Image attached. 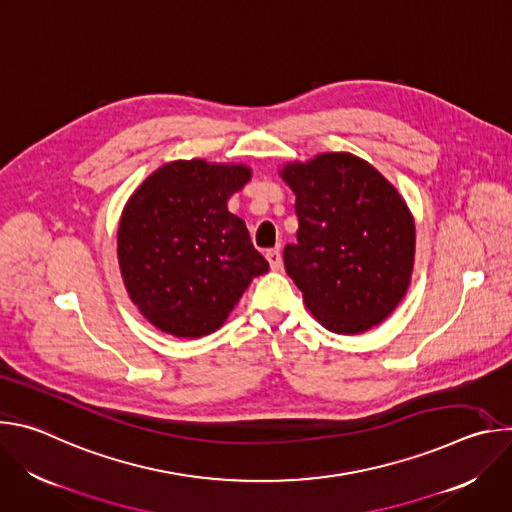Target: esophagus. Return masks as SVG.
Instances as JSON below:
<instances>
[{
    "label": "esophagus",
    "mask_w": 512,
    "mask_h": 512,
    "mask_svg": "<svg viewBox=\"0 0 512 512\" xmlns=\"http://www.w3.org/2000/svg\"><path fill=\"white\" fill-rule=\"evenodd\" d=\"M265 257H267L269 267H271L273 271H279V269H281L283 261H281V253H279V249H269V251L265 253Z\"/></svg>",
    "instance_id": "obj_1"
}]
</instances>
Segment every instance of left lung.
Segmentation results:
<instances>
[{"label":"left lung","instance_id":"8db88e82","mask_svg":"<svg viewBox=\"0 0 512 512\" xmlns=\"http://www.w3.org/2000/svg\"><path fill=\"white\" fill-rule=\"evenodd\" d=\"M296 192L298 235L287 275L328 330L358 334L383 322L409 285L415 225L399 192L352 154H322L281 172Z\"/></svg>","mask_w":512,"mask_h":512}]
</instances>
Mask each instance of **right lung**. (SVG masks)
<instances>
[{
  "mask_svg": "<svg viewBox=\"0 0 512 512\" xmlns=\"http://www.w3.org/2000/svg\"><path fill=\"white\" fill-rule=\"evenodd\" d=\"M245 166L180 160L162 166L125 204L117 253L133 304L160 330L198 338L221 326L269 263L227 200Z\"/></svg>",
  "mask_w": 512,
  "mask_h": 512,
  "instance_id": "add662e5",
  "label": "right lung"
}]
</instances>
